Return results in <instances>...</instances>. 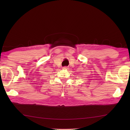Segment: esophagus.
Instances as JSON below:
<instances>
[{
	"instance_id": "obj_1",
	"label": "esophagus",
	"mask_w": 130,
	"mask_h": 130,
	"mask_svg": "<svg viewBox=\"0 0 130 130\" xmlns=\"http://www.w3.org/2000/svg\"><path fill=\"white\" fill-rule=\"evenodd\" d=\"M63 69H68V68L67 67H63Z\"/></svg>"
}]
</instances>
